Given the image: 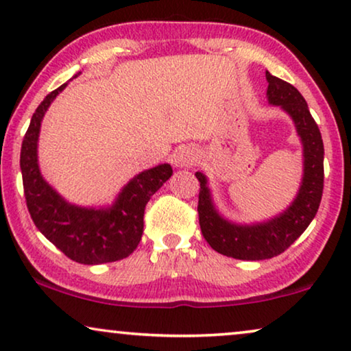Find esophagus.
Instances as JSON below:
<instances>
[{
  "label": "esophagus",
  "instance_id": "34e87169",
  "mask_svg": "<svg viewBox=\"0 0 351 351\" xmlns=\"http://www.w3.org/2000/svg\"><path fill=\"white\" fill-rule=\"evenodd\" d=\"M198 160V153L193 147H179L172 155V162L177 167H190Z\"/></svg>",
  "mask_w": 351,
  "mask_h": 351
}]
</instances>
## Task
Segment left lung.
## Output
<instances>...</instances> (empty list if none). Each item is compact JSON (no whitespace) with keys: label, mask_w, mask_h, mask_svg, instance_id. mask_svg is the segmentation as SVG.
Instances as JSON below:
<instances>
[{"label":"left lung","mask_w":351,"mask_h":351,"mask_svg":"<svg viewBox=\"0 0 351 351\" xmlns=\"http://www.w3.org/2000/svg\"><path fill=\"white\" fill-rule=\"evenodd\" d=\"M268 102L280 105L294 119L304 143V182L299 195L285 214L261 225H234L215 213L206 177L196 172L199 180L198 215L201 233L210 247L227 257L241 261H263L285 252L318 213L324 189V147L318 124L311 117L305 99L294 86L267 71Z\"/></svg>","instance_id":"8db88e82"}]
</instances>
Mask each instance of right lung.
Here are the masks:
<instances>
[{"mask_svg": "<svg viewBox=\"0 0 351 351\" xmlns=\"http://www.w3.org/2000/svg\"><path fill=\"white\" fill-rule=\"evenodd\" d=\"M65 86L52 90L38 105L23 137L21 169L28 213L36 228L71 261L84 265L121 261L141 243L145 206L172 176V167L161 165L141 172L110 209L76 208L62 199L40 174L36 142L47 107Z\"/></svg>", "mask_w": 351, "mask_h": 351, "instance_id": "1", "label": "right lung"}]
</instances>
